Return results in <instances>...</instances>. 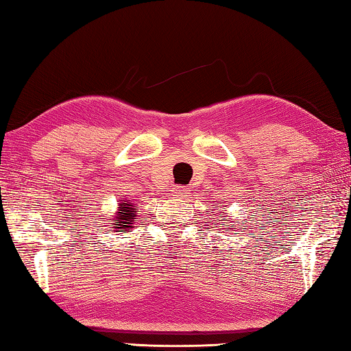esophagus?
<instances>
[{"instance_id": "obj_1", "label": "esophagus", "mask_w": 351, "mask_h": 351, "mask_svg": "<svg viewBox=\"0 0 351 351\" xmlns=\"http://www.w3.org/2000/svg\"><path fill=\"white\" fill-rule=\"evenodd\" d=\"M171 193H173V196H189V190L184 187H175L171 190Z\"/></svg>"}]
</instances>
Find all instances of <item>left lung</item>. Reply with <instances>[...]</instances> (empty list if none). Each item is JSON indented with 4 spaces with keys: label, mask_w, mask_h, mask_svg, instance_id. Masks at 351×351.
Wrapping results in <instances>:
<instances>
[{
    "label": "left lung",
    "mask_w": 351,
    "mask_h": 351,
    "mask_svg": "<svg viewBox=\"0 0 351 351\" xmlns=\"http://www.w3.org/2000/svg\"><path fill=\"white\" fill-rule=\"evenodd\" d=\"M223 221H225V219H223ZM226 226H230V225H226Z\"/></svg>",
    "instance_id": "obj_1"
}]
</instances>
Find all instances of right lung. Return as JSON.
<instances>
[{
    "label": "right lung",
    "mask_w": 351,
    "mask_h": 351,
    "mask_svg": "<svg viewBox=\"0 0 351 351\" xmlns=\"http://www.w3.org/2000/svg\"><path fill=\"white\" fill-rule=\"evenodd\" d=\"M115 219L112 223V228L119 230V231H126L134 226V219L136 217V208H134V204H130L128 201H121L119 205V211L115 213ZM117 226L115 227L114 225Z\"/></svg>",
    "instance_id": "right-lung-1"
}]
</instances>
